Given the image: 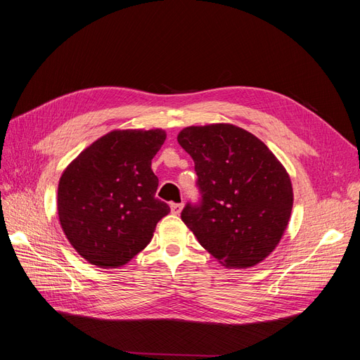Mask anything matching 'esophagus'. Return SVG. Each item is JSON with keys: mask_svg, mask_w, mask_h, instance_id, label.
<instances>
[{"mask_svg": "<svg viewBox=\"0 0 360 360\" xmlns=\"http://www.w3.org/2000/svg\"><path fill=\"white\" fill-rule=\"evenodd\" d=\"M181 210H183V202H172L171 204V212L174 214H180Z\"/></svg>", "mask_w": 360, "mask_h": 360, "instance_id": "34e87169", "label": "esophagus"}]
</instances>
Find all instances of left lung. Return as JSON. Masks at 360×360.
I'll list each match as a JSON object with an SVG mask.
<instances>
[{"instance_id":"left-lung-1","label":"left lung","mask_w":360,"mask_h":360,"mask_svg":"<svg viewBox=\"0 0 360 360\" xmlns=\"http://www.w3.org/2000/svg\"><path fill=\"white\" fill-rule=\"evenodd\" d=\"M177 141L195 162L201 191V204H186L181 221L222 266H257L290 222L287 169L263 141L230 123L184 127Z\"/></svg>"}]
</instances>
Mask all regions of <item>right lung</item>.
<instances>
[{
    "mask_svg": "<svg viewBox=\"0 0 360 360\" xmlns=\"http://www.w3.org/2000/svg\"><path fill=\"white\" fill-rule=\"evenodd\" d=\"M167 134L162 129H123L96 139L63 171L58 219L84 259L102 269L127 264L153 238L169 213L155 195L151 169Z\"/></svg>",
    "mask_w": 360,
    "mask_h": 360,
    "instance_id": "add662e5",
    "label": "right lung"
}]
</instances>
